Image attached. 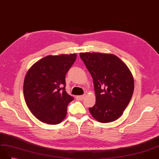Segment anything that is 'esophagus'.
Masks as SVG:
<instances>
[{"instance_id":"1","label":"esophagus","mask_w":159,"mask_h":159,"mask_svg":"<svg viewBox=\"0 0 159 159\" xmlns=\"http://www.w3.org/2000/svg\"><path fill=\"white\" fill-rule=\"evenodd\" d=\"M84 98V95H77V96H76V99H77V100L82 101Z\"/></svg>"}]
</instances>
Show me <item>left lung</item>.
Returning <instances> with one entry per match:
<instances>
[{"instance_id":"8db88e82","label":"left lung","mask_w":159,"mask_h":159,"mask_svg":"<svg viewBox=\"0 0 159 159\" xmlns=\"http://www.w3.org/2000/svg\"><path fill=\"white\" fill-rule=\"evenodd\" d=\"M93 78L96 102L89 108L91 115L101 123L116 120L129 103L134 80L126 64L112 54L80 53Z\"/></svg>"}]
</instances>
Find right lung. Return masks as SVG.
Here are the masks:
<instances>
[{
    "instance_id": "1",
    "label": "right lung",
    "mask_w": 159,
    "mask_h": 159,
    "mask_svg": "<svg viewBox=\"0 0 159 159\" xmlns=\"http://www.w3.org/2000/svg\"><path fill=\"white\" fill-rule=\"evenodd\" d=\"M76 54L48 55L29 69L24 83L25 103L39 120L56 125L64 119L74 98L66 91V75Z\"/></svg>"
}]
</instances>
